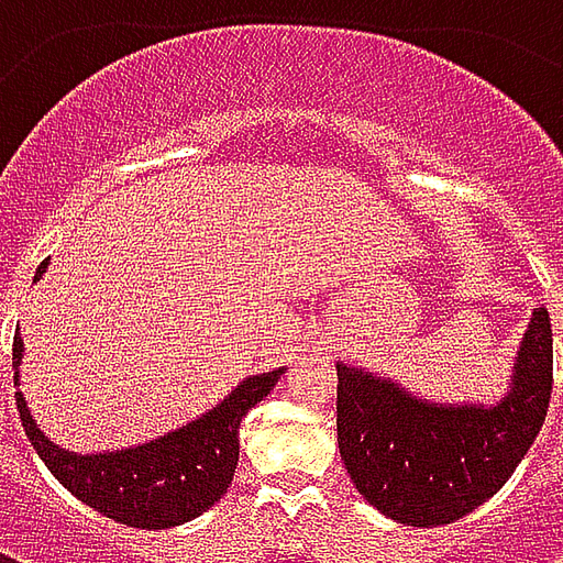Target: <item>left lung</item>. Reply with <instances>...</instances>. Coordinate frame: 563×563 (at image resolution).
Listing matches in <instances>:
<instances>
[{
	"label": "left lung",
	"mask_w": 563,
	"mask_h": 563,
	"mask_svg": "<svg viewBox=\"0 0 563 563\" xmlns=\"http://www.w3.org/2000/svg\"><path fill=\"white\" fill-rule=\"evenodd\" d=\"M552 398V322L537 307L512 389L495 407H434L389 379L338 365V446L346 473L383 516L437 528L500 492L540 434Z\"/></svg>",
	"instance_id": "left-lung-1"
}]
</instances>
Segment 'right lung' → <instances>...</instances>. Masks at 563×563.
<instances>
[{
  "label": "right lung",
  "mask_w": 563,
  "mask_h": 563,
  "mask_svg": "<svg viewBox=\"0 0 563 563\" xmlns=\"http://www.w3.org/2000/svg\"><path fill=\"white\" fill-rule=\"evenodd\" d=\"M44 268L47 262H42L35 280L42 277ZM11 355L18 367L23 358L20 331L14 334ZM280 374L283 367L244 379L208 416L126 452H102V455L63 452L35 428V419L30 416V407L20 391L18 413L32 449L42 455L47 471L78 500L129 528L162 531L196 519L205 509L213 507L220 495H225L241 449L238 443L241 419L277 386Z\"/></svg>",
  "instance_id": "obj_1"
}]
</instances>
